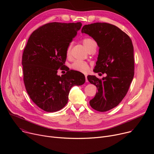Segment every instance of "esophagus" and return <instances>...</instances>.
<instances>
[{"label":"esophagus","instance_id":"34e87169","mask_svg":"<svg viewBox=\"0 0 154 154\" xmlns=\"http://www.w3.org/2000/svg\"><path fill=\"white\" fill-rule=\"evenodd\" d=\"M87 74H85V81L86 82H88V79H87Z\"/></svg>","mask_w":154,"mask_h":154}]
</instances>
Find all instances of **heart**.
I'll return each instance as SVG.
<instances>
[{
  "label": "heart",
  "instance_id": "b5f03b06",
  "mask_svg": "<svg viewBox=\"0 0 154 154\" xmlns=\"http://www.w3.org/2000/svg\"><path fill=\"white\" fill-rule=\"evenodd\" d=\"M82 42L83 44V45L86 48V49L88 51H90L91 49H92L93 48L96 47V46H97L96 42L93 39L90 38H83L82 39ZM71 47H72L71 44H69L67 48V49H66L67 57H69L70 56ZM71 68L76 71L85 73L88 71V70L89 66H88V64L85 61L77 60V61H75L71 65Z\"/></svg>",
  "mask_w": 154,
  "mask_h": 154
}]
</instances>
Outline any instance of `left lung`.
<instances>
[{
  "label": "left lung",
  "mask_w": 154,
  "mask_h": 154,
  "mask_svg": "<svg viewBox=\"0 0 154 154\" xmlns=\"http://www.w3.org/2000/svg\"><path fill=\"white\" fill-rule=\"evenodd\" d=\"M82 33L91 36L99 47L94 72L105 74L102 79L94 75L87 79L96 86L97 93L90 101L98 112L109 110L122 100L134 76V46L130 38L116 26L105 23L85 25Z\"/></svg>",
  "instance_id": "8db88e82"
}]
</instances>
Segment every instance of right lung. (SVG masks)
<instances>
[{"instance_id":"obj_1","label":"right lung","mask_w":154,"mask_h":154,"mask_svg":"<svg viewBox=\"0 0 154 154\" xmlns=\"http://www.w3.org/2000/svg\"><path fill=\"white\" fill-rule=\"evenodd\" d=\"M81 23H51L35 30L24 48L22 65L26 91L32 101L47 112H55L68 103L74 85H82L85 75L64 65L66 49L82 27ZM58 69L67 72L58 76Z\"/></svg>"}]
</instances>
